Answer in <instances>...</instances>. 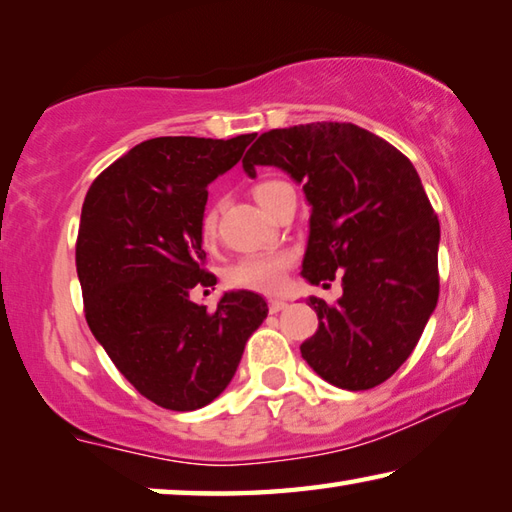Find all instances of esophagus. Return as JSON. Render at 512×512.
Listing matches in <instances>:
<instances>
[{"instance_id": "esophagus-1", "label": "esophagus", "mask_w": 512, "mask_h": 512, "mask_svg": "<svg viewBox=\"0 0 512 512\" xmlns=\"http://www.w3.org/2000/svg\"><path fill=\"white\" fill-rule=\"evenodd\" d=\"M282 309H287V302L284 300H268V311H271V314H277V311Z\"/></svg>"}]
</instances>
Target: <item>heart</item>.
Masks as SVG:
<instances>
[{
    "instance_id": "b5f03b06",
    "label": "heart",
    "mask_w": 512,
    "mask_h": 512,
    "mask_svg": "<svg viewBox=\"0 0 512 512\" xmlns=\"http://www.w3.org/2000/svg\"><path fill=\"white\" fill-rule=\"evenodd\" d=\"M287 183L282 180H264L255 187L257 203L266 207L271 198L280 192ZM221 203H212L201 216V235L203 239H212L216 235V225H219ZM296 255L291 250H268V253H253L237 259L235 264L225 273V282L232 289L257 291V293H277L287 284V273L291 271Z\"/></svg>"
}]
</instances>
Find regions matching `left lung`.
<instances>
[{
  "label": "left lung",
  "mask_w": 512,
  "mask_h": 512,
  "mask_svg": "<svg viewBox=\"0 0 512 512\" xmlns=\"http://www.w3.org/2000/svg\"><path fill=\"white\" fill-rule=\"evenodd\" d=\"M273 164L302 183L311 205L302 275L341 277L343 296H311L316 334L302 359L329 384L368 391L411 357L436 309L438 216L411 160L348 121L273 128L250 146L244 169Z\"/></svg>",
  "instance_id": "8db88e82"
}]
</instances>
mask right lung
<instances>
[{
  "instance_id": "add662e5",
  "label": "right lung",
  "mask_w": 512,
  "mask_h": 512,
  "mask_svg": "<svg viewBox=\"0 0 512 512\" xmlns=\"http://www.w3.org/2000/svg\"><path fill=\"white\" fill-rule=\"evenodd\" d=\"M253 140L153 137L103 169L85 196L76 237L85 320L121 375L162 409L194 411L219 397L268 314L253 291L225 293L212 311L189 300L198 284H216L201 235L207 185Z\"/></svg>"
}]
</instances>
